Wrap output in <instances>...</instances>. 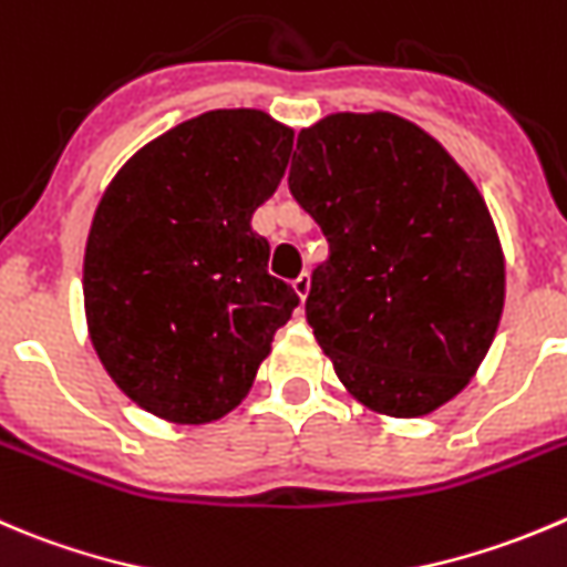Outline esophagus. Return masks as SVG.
Wrapping results in <instances>:
<instances>
[{
    "label": "esophagus",
    "mask_w": 567,
    "mask_h": 567,
    "mask_svg": "<svg viewBox=\"0 0 567 567\" xmlns=\"http://www.w3.org/2000/svg\"><path fill=\"white\" fill-rule=\"evenodd\" d=\"M293 290H296V296L305 301L307 293H310V274H301V277H296L293 279Z\"/></svg>",
    "instance_id": "34e87169"
}]
</instances>
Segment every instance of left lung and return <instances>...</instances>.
<instances>
[{
    "label": "left lung",
    "instance_id": "obj_1",
    "mask_svg": "<svg viewBox=\"0 0 567 567\" xmlns=\"http://www.w3.org/2000/svg\"><path fill=\"white\" fill-rule=\"evenodd\" d=\"M288 185L329 240L305 310L349 395L390 417L452 401L504 310V251L468 174L377 110L301 130Z\"/></svg>",
    "mask_w": 567,
    "mask_h": 567
}]
</instances>
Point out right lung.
<instances>
[{"instance_id": "1", "label": "right lung", "mask_w": 567, "mask_h": 567, "mask_svg": "<svg viewBox=\"0 0 567 567\" xmlns=\"http://www.w3.org/2000/svg\"><path fill=\"white\" fill-rule=\"evenodd\" d=\"M290 150L293 130L262 110H210L135 152L93 213L87 334L110 379L163 421L235 410L299 305L251 229Z\"/></svg>"}]
</instances>
